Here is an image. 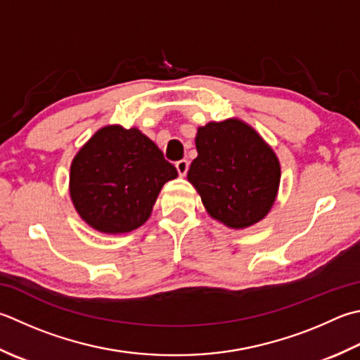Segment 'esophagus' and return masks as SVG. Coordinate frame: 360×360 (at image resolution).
Instances as JSON below:
<instances>
[{"label":"esophagus","instance_id":"34e87169","mask_svg":"<svg viewBox=\"0 0 360 360\" xmlns=\"http://www.w3.org/2000/svg\"><path fill=\"white\" fill-rule=\"evenodd\" d=\"M176 170H178L179 176H186L187 170H188V162L186 159L178 160V162H176Z\"/></svg>","mask_w":360,"mask_h":360}]
</instances>
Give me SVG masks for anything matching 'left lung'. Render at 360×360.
I'll use <instances>...</instances> for the list:
<instances>
[{
    "label": "left lung",
    "mask_w": 360,
    "mask_h": 360,
    "mask_svg": "<svg viewBox=\"0 0 360 360\" xmlns=\"http://www.w3.org/2000/svg\"><path fill=\"white\" fill-rule=\"evenodd\" d=\"M198 156L187 179L207 214L231 229L264 220L276 201L281 164L273 148L240 118L209 122L196 131Z\"/></svg>",
    "instance_id": "left-lung-1"
}]
</instances>
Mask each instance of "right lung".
Returning a JSON list of instances; mask_svg holds the SVG:
<instances>
[{"label":"right lung","mask_w":360,"mask_h":360,"mask_svg":"<svg viewBox=\"0 0 360 360\" xmlns=\"http://www.w3.org/2000/svg\"><path fill=\"white\" fill-rule=\"evenodd\" d=\"M174 178V165L142 131L108 124L73 158L70 198L90 228L124 234L151 217L162 187Z\"/></svg>","instance_id":"obj_1"}]
</instances>
